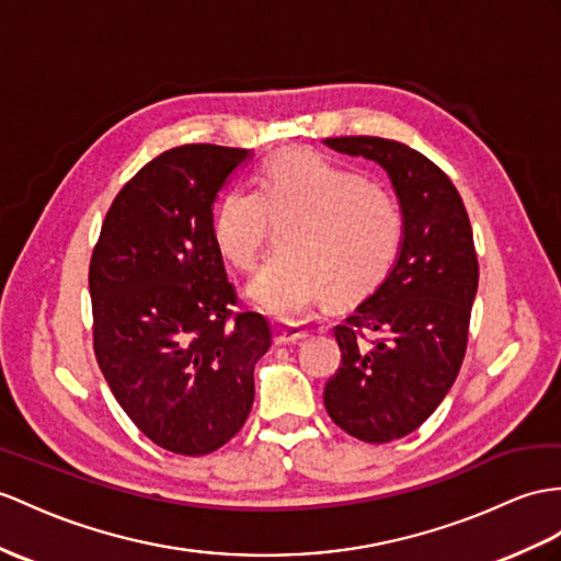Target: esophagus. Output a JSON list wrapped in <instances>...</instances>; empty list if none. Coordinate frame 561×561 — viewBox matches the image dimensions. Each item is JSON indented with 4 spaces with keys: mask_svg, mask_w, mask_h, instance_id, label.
Listing matches in <instances>:
<instances>
[{
    "mask_svg": "<svg viewBox=\"0 0 561 561\" xmlns=\"http://www.w3.org/2000/svg\"><path fill=\"white\" fill-rule=\"evenodd\" d=\"M309 335V331L305 328H297V325H285L278 328L276 331V345H295V343H302V340Z\"/></svg>",
    "mask_w": 561,
    "mask_h": 561,
    "instance_id": "34e87169",
    "label": "esophagus"
}]
</instances>
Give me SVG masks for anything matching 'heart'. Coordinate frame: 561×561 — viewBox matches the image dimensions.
<instances>
[{
  "label": "heart",
  "instance_id": "heart-1",
  "mask_svg": "<svg viewBox=\"0 0 561 561\" xmlns=\"http://www.w3.org/2000/svg\"><path fill=\"white\" fill-rule=\"evenodd\" d=\"M273 224H288L283 250L248 295L268 317L305 321L328 295L357 299L388 276L402 248L404 216L383 185L364 181L311 149H285L259 173V190L230 187L216 202V252L252 271Z\"/></svg>",
  "mask_w": 561,
  "mask_h": 561
}]
</instances>
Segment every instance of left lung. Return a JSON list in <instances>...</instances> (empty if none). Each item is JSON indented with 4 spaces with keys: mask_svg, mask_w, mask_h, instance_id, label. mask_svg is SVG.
Masks as SVG:
<instances>
[{
    "mask_svg": "<svg viewBox=\"0 0 561 561\" xmlns=\"http://www.w3.org/2000/svg\"><path fill=\"white\" fill-rule=\"evenodd\" d=\"M323 142L383 167L404 216L386 280L333 328L343 364L323 404L352 438L400 440L438 409L467 352L478 290L469 214L453 181L412 147L371 135Z\"/></svg>",
    "mask_w": 561,
    "mask_h": 561,
    "instance_id": "1",
    "label": "left lung"
}]
</instances>
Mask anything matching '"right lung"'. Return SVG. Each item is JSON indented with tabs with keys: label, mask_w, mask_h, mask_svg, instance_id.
I'll return each instance as SVG.
<instances>
[{
	"label": "right lung",
	"mask_w": 561,
	"mask_h": 561,
	"mask_svg": "<svg viewBox=\"0 0 561 561\" xmlns=\"http://www.w3.org/2000/svg\"><path fill=\"white\" fill-rule=\"evenodd\" d=\"M250 154L181 145L145 163L90 259L94 357L123 412L175 455H209L242 428L254 364L271 347L262 313L233 311L211 238L218 190Z\"/></svg>",
	"instance_id": "right-lung-1"
}]
</instances>
